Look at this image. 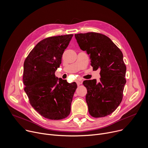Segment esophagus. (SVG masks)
Returning <instances> with one entry per match:
<instances>
[{
  "instance_id": "esophagus-1",
  "label": "esophagus",
  "mask_w": 148,
  "mask_h": 148,
  "mask_svg": "<svg viewBox=\"0 0 148 148\" xmlns=\"http://www.w3.org/2000/svg\"><path fill=\"white\" fill-rule=\"evenodd\" d=\"M76 82H77V86H79L80 85L81 82H80V81H79V80H77V81H76Z\"/></svg>"
}]
</instances>
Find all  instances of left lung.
<instances>
[{
	"mask_svg": "<svg viewBox=\"0 0 148 148\" xmlns=\"http://www.w3.org/2000/svg\"><path fill=\"white\" fill-rule=\"evenodd\" d=\"M80 49L90 54L93 70H101L99 82H83L87 88L86 99L90 114L101 118L112 114L123 98L126 80V67L123 54L112 41L104 34L88 32L75 34Z\"/></svg>",
	"mask_w": 148,
	"mask_h": 148,
	"instance_id": "obj_1",
	"label": "left lung"
}]
</instances>
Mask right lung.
Listing matches in <instances>:
<instances>
[{
	"label": "right lung",
	"mask_w": 148,
	"mask_h": 148,
	"mask_svg": "<svg viewBox=\"0 0 148 148\" xmlns=\"http://www.w3.org/2000/svg\"><path fill=\"white\" fill-rule=\"evenodd\" d=\"M73 34L53 36L40 41L24 62V90L32 107L51 120L67 117L77 88L75 82L58 79L55 72Z\"/></svg>",
	"instance_id": "add662e5"
}]
</instances>
